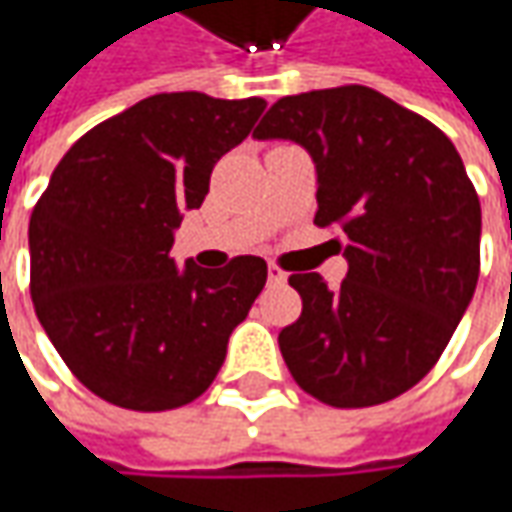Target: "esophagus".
I'll return each instance as SVG.
<instances>
[{"label":"esophagus","mask_w":512,"mask_h":512,"mask_svg":"<svg viewBox=\"0 0 512 512\" xmlns=\"http://www.w3.org/2000/svg\"><path fill=\"white\" fill-rule=\"evenodd\" d=\"M267 282H270V285H285L287 273L279 265L270 262V265H267Z\"/></svg>","instance_id":"obj_1"}]
</instances>
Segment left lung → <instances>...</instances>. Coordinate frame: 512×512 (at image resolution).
Returning <instances> with one entry per match:
<instances>
[{"label":"left lung","instance_id":"8db88e82","mask_svg":"<svg viewBox=\"0 0 512 512\" xmlns=\"http://www.w3.org/2000/svg\"><path fill=\"white\" fill-rule=\"evenodd\" d=\"M256 139L313 156V225L336 227V290L293 273L302 316L279 333L296 384L330 407H373L439 362L479 282L482 205L462 156L433 122L364 85L285 96Z\"/></svg>","mask_w":512,"mask_h":512}]
</instances>
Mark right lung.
<instances>
[{
    "label": "right lung",
    "instance_id": "right-lung-1",
    "mask_svg": "<svg viewBox=\"0 0 512 512\" xmlns=\"http://www.w3.org/2000/svg\"><path fill=\"white\" fill-rule=\"evenodd\" d=\"M265 99L156 93L88 130L30 213V299L99 399L159 413L205 393L267 282L259 256L219 270L170 259L182 213L245 142Z\"/></svg>",
    "mask_w": 512,
    "mask_h": 512
}]
</instances>
